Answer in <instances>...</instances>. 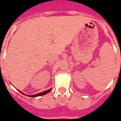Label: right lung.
I'll return each instance as SVG.
<instances>
[{
  "label": "right lung",
  "instance_id": "add662e5",
  "mask_svg": "<svg viewBox=\"0 0 121 121\" xmlns=\"http://www.w3.org/2000/svg\"><path fill=\"white\" fill-rule=\"evenodd\" d=\"M51 90V88H50V89H49V90H46V91H44V92H41V93H38V94H35V95H28V96H29V97H39V96H41V95H46V94H48V93H49V92H50ZM18 91L21 92V93L23 94V95H26L25 94H24L23 92H21L20 90H18Z\"/></svg>",
  "mask_w": 121,
  "mask_h": 121
}]
</instances>
